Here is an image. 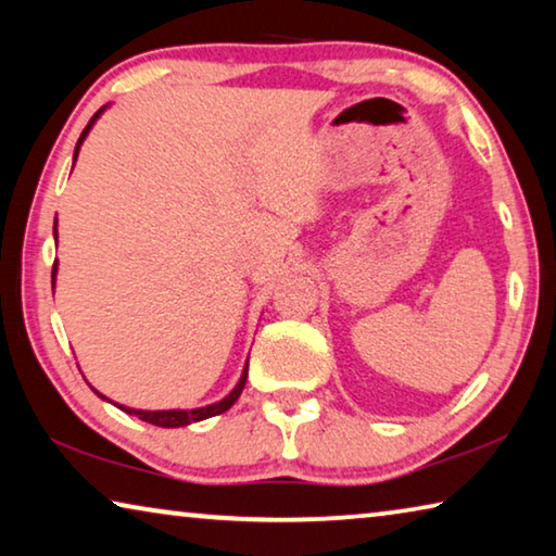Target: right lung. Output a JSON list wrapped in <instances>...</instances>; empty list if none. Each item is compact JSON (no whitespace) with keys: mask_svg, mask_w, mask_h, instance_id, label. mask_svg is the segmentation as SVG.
<instances>
[{"mask_svg":"<svg viewBox=\"0 0 556 556\" xmlns=\"http://www.w3.org/2000/svg\"><path fill=\"white\" fill-rule=\"evenodd\" d=\"M108 110V105L105 108H100L96 115L90 117V122H88V127L83 129V135H80V139H78V144H75V154H73V164H75V159H78V152H80V144L86 142V137H88V131L92 129V125H96L98 122V117L102 115V112ZM53 235H59L55 232V225H53ZM55 271H59V262H53V271H51V285L55 287ZM244 380H248V365H244V370H242V375H240V380H238V384H235L232 388V392L228 394V397H223L220 402H213V404H208V407H199V409H156V412H149V409H131V407H125V404H117V407L122 409V412H127V414H131V417H139L142 421H149V425H154V427H166V429H174V427H188V425H193V421H203V419H208V417H215V414H223V412H228L235 402H238V397L242 394V388H244ZM98 392V390H96ZM100 394V392H98ZM102 397V394H100ZM102 400H108V397H102ZM108 402H112V400H108Z\"/></svg>","mask_w":556,"mask_h":556,"instance_id":"obj_1","label":"right lung"}]
</instances>
